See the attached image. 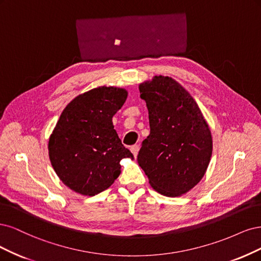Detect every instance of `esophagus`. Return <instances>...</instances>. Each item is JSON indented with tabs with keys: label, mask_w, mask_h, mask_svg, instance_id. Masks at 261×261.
<instances>
[{
	"label": "esophagus",
	"mask_w": 261,
	"mask_h": 261,
	"mask_svg": "<svg viewBox=\"0 0 261 261\" xmlns=\"http://www.w3.org/2000/svg\"><path fill=\"white\" fill-rule=\"evenodd\" d=\"M131 152H132V154H133V156L137 158V156H138V153H139V149H140V147H139V145H133V146H131Z\"/></svg>",
	"instance_id": "esophagus-1"
}]
</instances>
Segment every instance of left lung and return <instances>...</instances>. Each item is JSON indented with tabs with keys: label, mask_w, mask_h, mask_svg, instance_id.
I'll list each match as a JSON object with an SVG mask.
<instances>
[{
	"label": "left lung",
	"mask_w": 261,
	"mask_h": 261,
	"mask_svg": "<svg viewBox=\"0 0 261 261\" xmlns=\"http://www.w3.org/2000/svg\"><path fill=\"white\" fill-rule=\"evenodd\" d=\"M139 90L150 132L142 142L138 163L158 193L186 194L203 178L212 157L208 124L194 98L174 79L155 75Z\"/></svg>",
	"instance_id": "1"
}]
</instances>
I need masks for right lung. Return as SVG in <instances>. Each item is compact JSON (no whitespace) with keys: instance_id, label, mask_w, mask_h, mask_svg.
Segmentation results:
<instances>
[{"instance_id":"obj_1","label":"right lung","mask_w":261,"mask_h":261,"mask_svg":"<svg viewBox=\"0 0 261 261\" xmlns=\"http://www.w3.org/2000/svg\"><path fill=\"white\" fill-rule=\"evenodd\" d=\"M127 96L124 89L98 87L74 97L63 111L48 140V156L70 190L94 196L118 178L121 159L134 158L113 124Z\"/></svg>"}]
</instances>
